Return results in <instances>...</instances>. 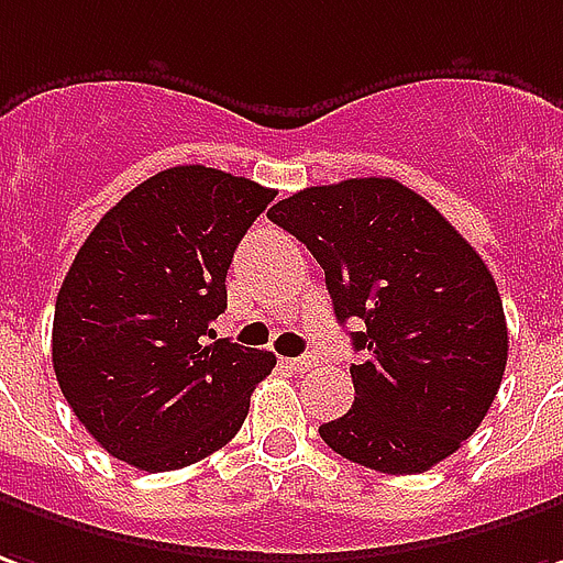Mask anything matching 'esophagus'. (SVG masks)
<instances>
[{
	"label": "esophagus",
	"instance_id": "1",
	"mask_svg": "<svg viewBox=\"0 0 563 563\" xmlns=\"http://www.w3.org/2000/svg\"><path fill=\"white\" fill-rule=\"evenodd\" d=\"M286 365H289L292 372H298V375H308V372L317 368V360H313V356H295V360H286Z\"/></svg>",
	"mask_w": 563,
	"mask_h": 563
}]
</instances>
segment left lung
<instances>
[{
  "instance_id": "left-lung-1",
  "label": "left lung",
  "mask_w": 563,
  "mask_h": 563,
  "mask_svg": "<svg viewBox=\"0 0 563 563\" xmlns=\"http://www.w3.org/2000/svg\"><path fill=\"white\" fill-rule=\"evenodd\" d=\"M268 219L325 271L338 322L365 360L350 365L353 408L322 423L341 457L415 475L451 457L500 390L509 332L497 283L463 234L387 176L313 186Z\"/></svg>"
}]
</instances>
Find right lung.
<instances>
[{
  "instance_id": "add662e5",
  "label": "right lung",
  "mask_w": 563,
  "mask_h": 563,
  "mask_svg": "<svg viewBox=\"0 0 563 563\" xmlns=\"http://www.w3.org/2000/svg\"><path fill=\"white\" fill-rule=\"evenodd\" d=\"M274 191L186 164L128 191L81 243L54 308L51 356L85 430L145 473L228 445L274 353L210 341L241 238Z\"/></svg>"
}]
</instances>
